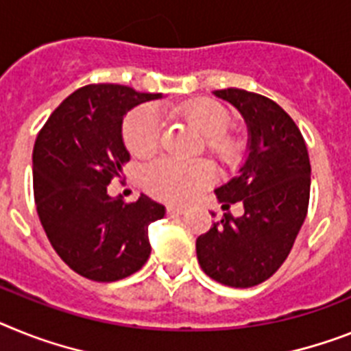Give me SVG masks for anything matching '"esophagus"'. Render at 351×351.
<instances>
[{
  "mask_svg": "<svg viewBox=\"0 0 351 351\" xmlns=\"http://www.w3.org/2000/svg\"><path fill=\"white\" fill-rule=\"evenodd\" d=\"M187 208L182 205H167V214H185Z\"/></svg>",
  "mask_w": 351,
  "mask_h": 351,
  "instance_id": "obj_1",
  "label": "esophagus"
}]
</instances>
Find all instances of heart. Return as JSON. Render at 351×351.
I'll list each match as a JSON object with an SVG mask.
<instances>
[{"label": "heart", "instance_id": "heart-1", "mask_svg": "<svg viewBox=\"0 0 351 351\" xmlns=\"http://www.w3.org/2000/svg\"><path fill=\"white\" fill-rule=\"evenodd\" d=\"M185 119L205 135V148L217 160L232 164L239 158L241 143L226 134L230 126V114L223 105L212 99H196L184 107ZM162 135V117L153 105L132 110L123 125L126 148L135 157H152L158 149ZM216 180V169L207 160H178L164 157L153 162L144 173L148 191L169 202H189Z\"/></svg>", "mask_w": 351, "mask_h": 351}]
</instances>
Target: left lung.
Here are the masks:
<instances>
[{
    "label": "left lung",
    "instance_id": "8db88e82",
    "mask_svg": "<svg viewBox=\"0 0 351 351\" xmlns=\"http://www.w3.org/2000/svg\"><path fill=\"white\" fill-rule=\"evenodd\" d=\"M214 94L248 125V158L239 175L216 189L223 208L241 202L244 214H223L196 239V255L212 280L244 289L275 275L293 250L307 216L311 160L302 132L278 103L244 89Z\"/></svg>",
    "mask_w": 351,
    "mask_h": 351
}]
</instances>
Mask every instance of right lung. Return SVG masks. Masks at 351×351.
<instances>
[{"label": "right lung", "mask_w": 351, "mask_h": 351, "mask_svg": "<svg viewBox=\"0 0 351 351\" xmlns=\"http://www.w3.org/2000/svg\"><path fill=\"white\" fill-rule=\"evenodd\" d=\"M160 98L116 84H93L67 96L34 146V196L53 250L78 275L116 282L146 264L148 226L166 208L141 194L110 198L107 185L130 160L121 125L135 105Z\"/></svg>", "instance_id": "right-lung-1"}]
</instances>
